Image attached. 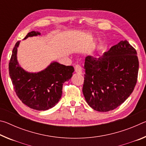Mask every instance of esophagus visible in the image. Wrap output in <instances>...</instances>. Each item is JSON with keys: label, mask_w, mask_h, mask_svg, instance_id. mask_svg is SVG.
Instances as JSON below:
<instances>
[{"label": "esophagus", "mask_w": 146, "mask_h": 146, "mask_svg": "<svg viewBox=\"0 0 146 146\" xmlns=\"http://www.w3.org/2000/svg\"><path fill=\"white\" fill-rule=\"evenodd\" d=\"M75 71L78 74H82V66L79 64H77V65L75 66Z\"/></svg>", "instance_id": "1"}]
</instances>
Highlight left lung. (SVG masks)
I'll list each match as a JSON object with an SVG mask.
<instances>
[{"mask_svg": "<svg viewBox=\"0 0 146 146\" xmlns=\"http://www.w3.org/2000/svg\"><path fill=\"white\" fill-rule=\"evenodd\" d=\"M137 55L127 40H122L98 58L86 56L82 92L91 108L107 112L129 97L137 81Z\"/></svg>", "mask_w": 146, "mask_h": 146, "instance_id": "8db88e82", "label": "left lung"}]
</instances>
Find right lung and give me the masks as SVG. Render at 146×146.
<instances>
[{
  "mask_svg": "<svg viewBox=\"0 0 146 146\" xmlns=\"http://www.w3.org/2000/svg\"><path fill=\"white\" fill-rule=\"evenodd\" d=\"M38 31L29 32L24 39L40 35ZM15 45L9 63V73L15 91L24 104L38 111H46L58 102L62 93L63 84L73 76L74 68L53 62L44 70L29 73L19 65L17 48Z\"/></svg>",
  "mask_w": 146,
  "mask_h": 146,
  "instance_id": "1",
  "label": "right lung"
}]
</instances>
